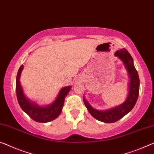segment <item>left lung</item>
Returning <instances> with one entry per match:
<instances>
[{"instance_id":"8db88e82","label":"left lung","mask_w":154,"mask_h":154,"mask_svg":"<svg viewBox=\"0 0 154 154\" xmlns=\"http://www.w3.org/2000/svg\"><path fill=\"white\" fill-rule=\"evenodd\" d=\"M115 55L121 59L122 62L124 63L130 77L129 91L126 101L118 107L102 112V111H98L94 109L88 103V102L85 100V98H83L85 105L92 116L106 123L116 122L120 118L125 116L127 113H128L136 105L139 95L140 80H139L138 72L134 67L131 56L125 48L116 51Z\"/></svg>"}]
</instances>
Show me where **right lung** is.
<instances>
[{"mask_svg":"<svg viewBox=\"0 0 154 154\" xmlns=\"http://www.w3.org/2000/svg\"><path fill=\"white\" fill-rule=\"evenodd\" d=\"M23 69L22 65L18 69L16 82V91L17 100L20 107L29 116L38 122H47L57 118L62 112L65 96L69 93L71 86L64 87L61 89L58 96L53 104L47 107H39L36 104L30 102L24 95L20 82V76Z\"/></svg>","mask_w":154,"mask_h":154,"instance_id":"obj_1","label":"right lung"}]
</instances>
